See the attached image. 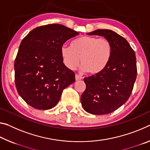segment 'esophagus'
Wrapping results in <instances>:
<instances>
[{
  "instance_id": "1",
  "label": "esophagus",
  "mask_w": 150,
  "mask_h": 150,
  "mask_svg": "<svg viewBox=\"0 0 150 150\" xmlns=\"http://www.w3.org/2000/svg\"><path fill=\"white\" fill-rule=\"evenodd\" d=\"M82 79V77L77 74H75V80L76 81H79V80H81Z\"/></svg>"
}]
</instances>
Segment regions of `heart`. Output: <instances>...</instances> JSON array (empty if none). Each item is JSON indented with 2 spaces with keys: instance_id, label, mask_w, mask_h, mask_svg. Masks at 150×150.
Instances as JSON below:
<instances>
[{
  "instance_id": "1",
  "label": "heart",
  "mask_w": 150,
  "mask_h": 150,
  "mask_svg": "<svg viewBox=\"0 0 150 150\" xmlns=\"http://www.w3.org/2000/svg\"><path fill=\"white\" fill-rule=\"evenodd\" d=\"M112 51V44L106 38L85 36L74 40L71 47L63 45L61 55L63 64L69 69L74 70L81 61L83 71L96 74L108 65Z\"/></svg>"
}]
</instances>
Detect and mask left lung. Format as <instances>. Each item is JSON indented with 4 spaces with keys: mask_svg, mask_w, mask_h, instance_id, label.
<instances>
[{
    "mask_svg": "<svg viewBox=\"0 0 150 150\" xmlns=\"http://www.w3.org/2000/svg\"><path fill=\"white\" fill-rule=\"evenodd\" d=\"M109 39L113 51L108 65L100 72L84 78L86 89L81 97L82 106L93 115L113 112L130 97L137 77L135 52L125 38L111 30L88 33Z\"/></svg>",
    "mask_w": 150,
    "mask_h": 150,
    "instance_id": "1",
    "label": "left lung"
}]
</instances>
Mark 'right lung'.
Masks as SVG:
<instances>
[{
  "mask_svg": "<svg viewBox=\"0 0 150 150\" xmlns=\"http://www.w3.org/2000/svg\"><path fill=\"white\" fill-rule=\"evenodd\" d=\"M78 35L62 25L50 24L34 28L21 41L14 65L15 82L28 105L53 108L63 90L75 81V73L63 63L61 48Z\"/></svg>",
  "mask_w": 150,
  "mask_h": 150,
  "instance_id": "1",
  "label": "right lung"
}]
</instances>
